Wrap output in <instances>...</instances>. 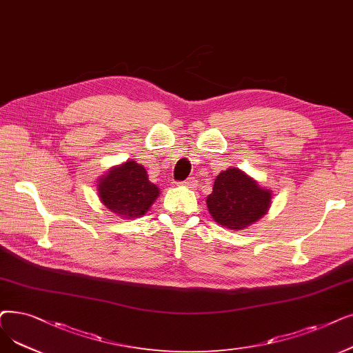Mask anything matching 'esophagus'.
I'll return each instance as SVG.
<instances>
[{"label": "esophagus", "instance_id": "34e87169", "mask_svg": "<svg viewBox=\"0 0 353 353\" xmlns=\"http://www.w3.org/2000/svg\"><path fill=\"white\" fill-rule=\"evenodd\" d=\"M181 185L183 186H189V188H194L196 186V180L193 177H189L185 181H181Z\"/></svg>", "mask_w": 353, "mask_h": 353}]
</instances>
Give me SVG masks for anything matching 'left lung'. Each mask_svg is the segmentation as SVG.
Listing matches in <instances>:
<instances>
[{
    "label": "left lung",
    "instance_id": "1",
    "mask_svg": "<svg viewBox=\"0 0 353 353\" xmlns=\"http://www.w3.org/2000/svg\"><path fill=\"white\" fill-rule=\"evenodd\" d=\"M209 213L225 228L242 229L256 222L271 205V192L238 168H228L213 183L206 199Z\"/></svg>",
    "mask_w": 353,
    "mask_h": 353
}]
</instances>
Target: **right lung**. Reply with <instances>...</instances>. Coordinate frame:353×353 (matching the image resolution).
Here are the masks:
<instances>
[{"label": "right lung", "mask_w": 353, "mask_h": 353, "mask_svg": "<svg viewBox=\"0 0 353 353\" xmlns=\"http://www.w3.org/2000/svg\"><path fill=\"white\" fill-rule=\"evenodd\" d=\"M101 202L122 218L144 214L159 196V188L148 180L143 165L127 161L101 179L98 185Z\"/></svg>", "instance_id": "obj_1"}]
</instances>
